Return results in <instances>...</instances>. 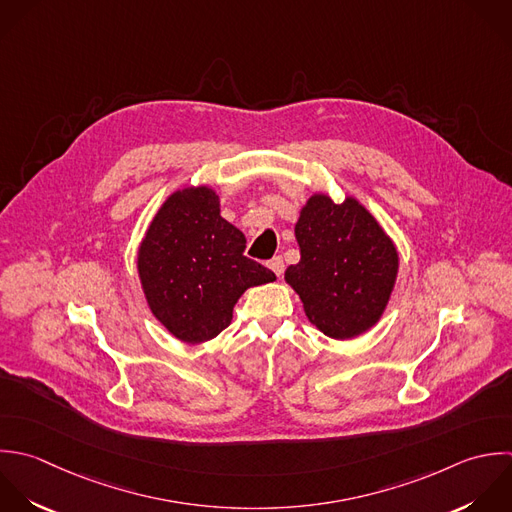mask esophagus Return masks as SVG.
<instances>
[{"instance_id": "esophagus-1", "label": "esophagus", "mask_w": 512, "mask_h": 512, "mask_svg": "<svg viewBox=\"0 0 512 512\" xmlns=\"http://www.w3.org/2000/svg\"><path fill=\"white\" fill-rule=\"evenodd\" d=\"M267 265H269V269H271L277 277H281V275H283V271H285V263H283V259H281V257H273Z\"/></svg>"}]
</instances>
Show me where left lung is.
<instances>
[{"label":"left lung","mask_w":512,"mask_h":512,"mask_svg":"<svg viewBox=\"0 0 512 512\" xmlns=\"http://www.w3.org/2000/svg\"><path fill=\"white\" fill-rule=\"evenodd\" d=\"M301 261L285 281L299 293L309 321L333 339H351L383 315L399 255L375 217L355 199L313 195L295 225Z\"/></svg>","instance_id":"8db88e82"}]
</instances>
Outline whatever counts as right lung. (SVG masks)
<instances>
[{"label": "right lung", "mask_w": 512, "mask_h": 512, "mask_svg": "<svg viewBox=\"0 0 512 512\" xmlns=\"http://www.w3.org/2000/svg\"><path fill=\"white\" fill-rule=\"evenodd\" d=\"M245 235L219 215L209 187L173 193L151 221L137 269L153 315L185 343L217 337L245 289L275 273L243 255Z\"/></svg>", "instance_id": "1"}]
</instances>
